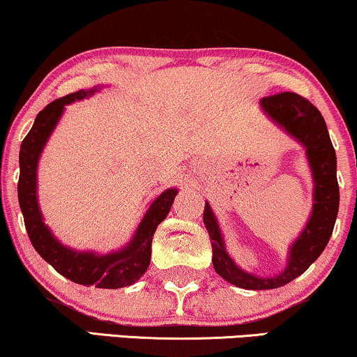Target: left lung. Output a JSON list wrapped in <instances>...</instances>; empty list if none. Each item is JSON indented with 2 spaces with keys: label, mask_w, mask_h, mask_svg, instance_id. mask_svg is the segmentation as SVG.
<instances>
[{
  "label": "left lung",
  "mask_w": 357,
  "mask_h": 357,
  "mask_svg": "<svg viewBox=\"0 0 357 357\" xmlns=\"http://www.w3.org/2000/svg\"><path fill=\"white\" fill-rule=\"evenodd\" d=\"M261 106L279 126L307 147V157L314 182V203L308 225L290 249L289 266L279 275L269 279L248 274L236 266L226 252L215 215L210 205L205 203L203 223L211 239L213 267L216 274H220L229 284L248 290L277 289L303 274L326 248L340 208L335 147L331 144L325 119L317 106L291 91L264 96Z\"/></svg>",
  "instance_id": "8db88e82"
}]
</instances>
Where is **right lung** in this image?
Returning <instances> with one entry per match:
<instances>
[{
  "mask_svg": "<svg viewBox=\"0 0 357 357\" xmlns=\"http://www.w3.org/2000/svg\"><path fill=\"white\" fill-rule=\"evenodd\" d=\"M95 90H78L75 93L54 100L37 114L31 131L27 132L21 144L17 198H20L26 231L32 246L59 274L80 285H95L98 289H121V287L137 282L149 267L152 238H154L157 226L169 215L177 190L170 188L154 200L131 243L123 251L106 254V256H96L93 252H77L62 246L44 225L36 197L37 160L62 114L63 106L75 100L86 98L95 93Z\"/></svg>",
  "mask_w": 357,
  "mask_h": 357,
  "instance_id": "1",
  "label": "right lung"
}]
</instances>
